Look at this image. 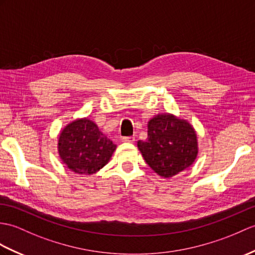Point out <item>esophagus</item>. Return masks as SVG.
Returning a JSON list of instances; mask_svg holds the SVG:
<instances>
[{"mask_svg": "<svg viewBox=\"0 0 255 255\" xmlns=\"http://www.w3.org/2000/svg\"><path fill=\"white\" fill-rule=\"evenodd\" d=\"M135 138L133 137V135H129V137H123L122 138V141L123 142H128V143H132V142H134Z\"/></svg>", "mask_w": 255, "mask_h": 255, "instance_id": "esophagus-1", "label": "esophagus"}]
</instances>
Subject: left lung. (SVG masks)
Masks as SVG:
<instances>
[{"label": "left lung", "instance_id": "1", "mask_svg": "<svg viewBox=\"0 0 255 255\" xmlns=\"http://www.w3.org/2000/svg\"><path fill=\"white\" fill-rule=\"evenodd\" d=\"M138 147L146 164L159 176L173 177L194 162L198 141L189 123L170 114L157 115L147 124V138Z\"/></svg>", "mask_w": 255, "mask_h": 255}]
</instances>
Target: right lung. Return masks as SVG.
I'll return each mask as SVG.
<instances>
[{"label":"right lung","instance_id":"obj_1","mask_svg":"<svg viewBox=\"0 0 255 255\" xmlns=\"http://www.w3.org/2000/svg\"><path fill=\"white\" fill-rule=\"evenodd\" d=\"M116 145L93 122L78 120L64 128L58 139V153L75 173L91 175L105 166Z\"/></svg>","mask_w":255,"mask_h":255}]
</instances>
